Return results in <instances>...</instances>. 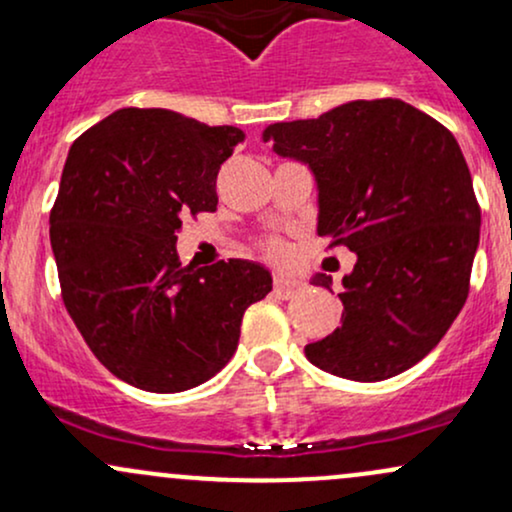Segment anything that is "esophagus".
Returning a JSON list of instances; mask_svg holds the SVG:
<instances>
[{
	"label": "esophagus",
	"instance_id": "1",
	"mask_svg": "<svg viewBox=\"0 0 512 512\" xmlns=\"http://www.w3.org/2000/svg\"><path fill=\"white\" fill-rule=\"evenodd\" d=\"M301 281L298 279H291V276H286V274H276L274 276V293L279 298H291L293 293H298L301 291Z\"/></svg>",
	"mask_w": 512,
	"mask_h": 512
}]
</instances>
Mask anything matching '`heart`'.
Returning a JSON list of instances; mask_svg holds the SVG:
<instances>
[{
	"label": "heart",
	"instance_id": "1",
	"mask_svg": "<svg viewBox=\"0 0 512 512\" xmlns=\"http://www.w3.org/2000/svg\"><path fill=\"white\" fill-rule=\"evenodd\" d=\"M262 250H264V255L269 257V260H274V262H281L286 257V245L281 243V240H276V238H272V240H267V243L262 245Z\"/></svg>",
	"mask_w": 512,
	"mask_h": 512
}]
</instances>
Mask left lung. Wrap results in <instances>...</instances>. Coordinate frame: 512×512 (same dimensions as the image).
<instances>
[{"mask_svg": "<svg viewBox=\"0 0 512 512\" xmlns=\"http://www.w3.org/2000/svg\"><path fill=\"white\" fill-rule=\"evenodd\" d=\"M317 185V236L356 252L342 327L305 346L313 366L378 383L419 363L469 293L481 211L460 144L414 105L351 101L262 132ZM313 284L330 289L332 276Z\"/></svg>", "mask_w": 512, "mask_h": 512, "instance_id": "obj_1", "label": "left lung"}]
</instances>
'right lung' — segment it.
<instances>
[{"instance_id":"right-lung-1","label":"right lung","mask_w":512,"mask_h":512,"mask_svg":"<svg viewBox=\"0 0 512 512\" xmlns=\"http://www.w3.org/2000/svg\"><path fill=\"white\" fill-rule=\"evenodd\" d=\"M173 110L122 108L69 149L50 211L62 301L110 373L146 392L207 383L238 349L245 310L272 291L250 260L182 267V219L214 211L221 163L243 142Z\"/></svg>"}]
</instances>
